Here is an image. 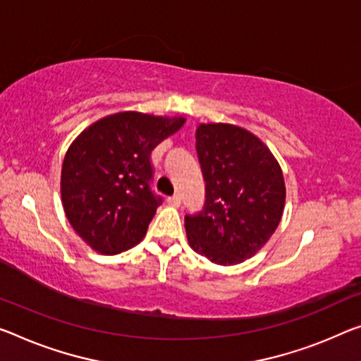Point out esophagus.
I'll list each match as a JSON object with an SVG mask.
<instances>
[{
    "label": "esophagus",
    "mask_w": 361,
    "mask_h": 361,
    "mask_svg": "<svg viewBox=\"0 0 361 361\" xmlns=\"http://www.w3.org/2000/svg\"><path fill=\"white\" fill-rule=\"evenodd\" d=\"M168 203L173 204V207H179V204H180V197L176 193V195L168 198Z\"/></svg>",
    "instance_id": "esophagus-1"
}]
</instances>
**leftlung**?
I'll return each mask as SVG.
<instances>
[{
	"instance_id": "obj_1",
	"label": "left lung",
	"mask_w": 361,
	"mask_h": 361,
	"mask_svg": "<svg viewBox=\"0 0 361 361\" xmlns=\"http://www.w3.org/2000/svg\"><path fill=\"white\" fill-rule=\"evenodd\" d=\"M195 138L207 185L202 212L185 214L188 243L216 264L242 263L281 223L286 203L281 166L242 127L200 124Z\"/></svg>"
}]
</instances>
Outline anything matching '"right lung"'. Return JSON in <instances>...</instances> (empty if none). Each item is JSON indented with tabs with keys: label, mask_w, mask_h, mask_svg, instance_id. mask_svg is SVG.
Returning <instances> with one entry per match:
<instances>
[{
	"label": "right lung",
	"mask_w": 361,
	"mask_h": 361,
	"mask_svg": "<svg viewBox=\"0 0 361 361\" xmlns=\"http://www.w3.org/2000/svg\"><path fill=\"white\" fill-rule=\"evenodd\" d=\"M184 123L124 111L97 121L72 142L61 198L71 226L93 250L118 255L145 237L163 203L152 190V152Z\"/></svg>",
	"instance_id": "add662e5"
}]
</instances>
